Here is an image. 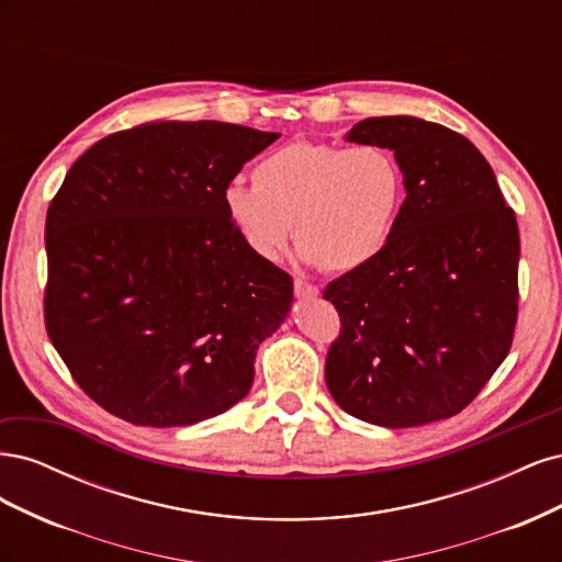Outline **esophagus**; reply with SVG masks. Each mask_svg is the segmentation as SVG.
Masks as SVG:
<instances>
[{
	"label": "esophagus",
	"mask_w": 562,
	"mask_h": 562,
	"mask_svg": "<svg viewBox=\"0 0 562 562\" xmlns=\"http://www.w3.org/2000/svg\"><path fill=\"white\" fill-rule=\"evenodd\" d=\"M295 295L302 297V300H310V297H316V295H318V288H316L314 283L295 279Z\"/></svg>",
	"instance_id": "1"
}]
</instances>
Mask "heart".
Here are the masks:
<instances>
[{
	"mask_svg": "<svg viewBox=\"0 0 562 562\" xmlns=\"http://www.w3.org/2000/svg\"><path fill=\"white\" fill-rule=\"evenodd\" d=\"M405 199L403 166L382 145L288 143L252 168V187L232 182L229 223L260 260H277L293 239L302 258L345 274L378 260Z\"/></svg>",
	"mask_w": 562,
	"mask_h": 562,
	"instance_id": "heart-1",
	"label": "heart"
}]
</instances>
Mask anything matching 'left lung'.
Masks as SVG:
<instances>
[{"label":"left lung","instance_id":"8db88e82","mask_svg":"<svg viewBox=\"0 0 562 562\" xmlns=\"http://www.w3.org/2000/svg\"><path fill=\"white\" fill-rule=\"evenodd\" d=\"M347 140L394 149L407 194L380 258L323 291L339 314L328 391L345 413L389 429L452 417L514 342L516 213L481 151L446 126L370 116Z\"/></svg>","mask_w":562,"mask_h":562}]
</instances>
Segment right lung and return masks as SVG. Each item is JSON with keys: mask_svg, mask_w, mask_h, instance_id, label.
<instances>
[{"mask_svg": "<svg viewBox=\"0 0 562 562\" xmlns=\"http://www.w3.org/2000/svg\"><path fill=\"white\" fill-rule=\"evenodd\" d=\"M279 133L223 122L116 131L72 164L46 213L44 323L83 394L140 427L241 401L293 279L252 255L225 190Z\"/></svg>", "mask_w": 562, "mask_h": 562, "instance_id": "right-lung-1", "label": "right lung"}]
</instances>
